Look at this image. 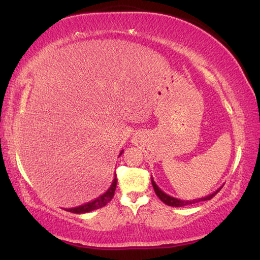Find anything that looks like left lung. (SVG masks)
I'll return each mask as SVG.
<instances>
[{"label":"left lung","instance_id":"1","mask_svg":"<svg viewBox=\"0 0 260 260\" xmlns=\"http://www.w3.org/2000/svg\"><path fill=\"white\" fill-rule=\"evenodd\" d=\"M152 185H153V189L155 191V194L158 196L159 199L161 202H164L166 205L168 206H173V207H182V206H186V205H191V204H194V203H198V202H204V201H210L211 198H213L214 196L219 192L221 190V188H219L216 191H214L213 193L206 196V197H203V198H199V199H193V201H182V199H178V198H174L172 196L167 194L166 192H164L162 190H161L158 185H156V183L153 181V177H152Z\"/></svg>","mask_w":260,"mask_h":260}]
</instances>
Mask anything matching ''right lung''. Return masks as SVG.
Masks as SVG:
<instances>
[{
  "instance_id": "obj_1",
  "label": "right lung",
  "mask_w": 260,
  "mask_h": 260,
  "mask_svg": "<svg viewBox=\"0 0 260 260\" xmlns=\"http://www.w3.org/2000/svg\"><path fill=\"white\" fill-rule=\"evenodd\" d=\"M122 153H123V151H121L120 155L122 154ZM116 184H117V178H116V174H115L112 185L109 186V189L106 191L104 194H101L100 197L95 198L94 201L84 204V205H80V206H77V207H72V208H66V211L71 212V213H76V214H82V213H87V212L94 211V210H98V208H101V207L106 206L110 201H112L113 197H114L115 189H116Z\"/></svg>"
}]
</instances>
